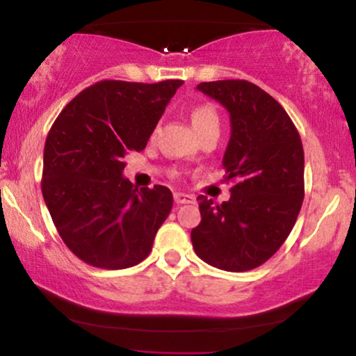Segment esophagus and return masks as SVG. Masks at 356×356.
<instances>
[{
	"instance_id": "obj_1",
	"label": "esophagus",
	"mask_w": 356,
	"mask_h": 356,
	"mask_svg": "<svg viewBox=\"0 0 356 356\" xmlns=\"http://www.w3.org/2000/svg\"><path fill=\"white\" fill-rule=\"evenodd\" d=\"M174 201L175 204H192L194 202V195L186 194V192H175Z\"/></svg>"
}]
</instances>
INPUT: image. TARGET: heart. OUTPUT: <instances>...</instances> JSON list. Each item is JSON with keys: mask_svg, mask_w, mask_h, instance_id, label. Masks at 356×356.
I'll return each mask as SVG.
<instances>
[{"mask_svg": "<svg viewBox=\"0 0 356 356\" xmlns=\"http://www.w3.org/2000/svg\"><path fill=\"white\" fill-rule=\"evenodd\" d=\"M191 120L195 132H201V130L209 129V127H219L218 112H216V108L209 104H202L197 105L195 108H192Z\"/></svg>", "mask_w": 356, "mask_h": 356, "instance_id": "obj_1", "label": "heart"}]
</instances>
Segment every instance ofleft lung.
<instances>
[{
	"label": "left lung",
	"instance_id": "1",
	"mask_svg": "<svg viewBox=\"0 0 356 356\" xmlns=\"http://www.w3.org/2000/svg\"><path fill=\"white\" fill-rule=\"evenodd\" d=\"M199 92L229 112L222 157L229 201L199 195L201 224L191 231L195 254L211 266L241 273L261 266L295 226L305 197V154L286 110L246 80L202 81Z\"/></svg>",
	"mask_w": 356,
	"mask_h": 356
}]
</instances>
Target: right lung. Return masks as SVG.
I'll use <instances>...</instances> for the list:
<instances>
[{
    "label": "right lung",
    "mask_w": 356,
    "mask_h": 356,
    "mask_svg": "<svg viewBox=\"0 0 356 356\" xmlns=\"http://www.w3.org/2000/svg\"><path fill=\"white\" fill-rule=\"evenodd\" d=\"M182 83L99 81L51 125L43 152V199L60 238L90 266L125 269L152 251L172 209V192L164 186L137 189L124 177V159L145 149Z\"/></svg>",
    "instance_id": "1"
}]
</instances>
